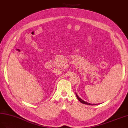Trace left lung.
Segmentation results:
<instances>
[{"mask_svg":"<svg viewBox=\"0 0 128 128\" xmlns=\"http://www.w3.org/2000/svg\"><path fill=\"white\" fill-rule=\"evenodd\" d=\"M76 97H77V98H78V99L79 100V101H80L81 103H84V104H88V105H93V106H94V105H97V104H90V103H88V102H85V101H84V100H82L81 98H80L78 97V95L76 94Z\"/></svg>","mask_w":128,"mask_h":128,"instance_id":"1","label":"left lung"}]
</instances>
